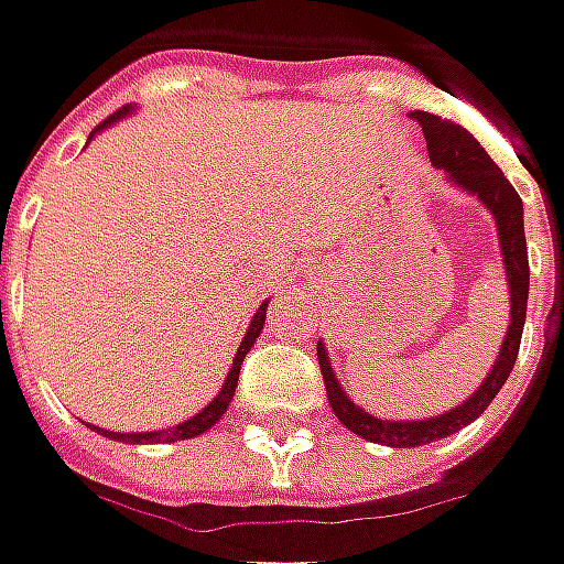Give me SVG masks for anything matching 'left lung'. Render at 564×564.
<instances>
[{"label":"left lung","instance_id":"8db88e82","mask_svg":"<svg viewBox=\"0 0 564 564\" xmlns=\"http://www.w3.org/2000/svg\"><path fill=\"white\" fill-rule=\"evenodd\" d=\"M413 119L423 126L426 135L429 160L448 173V180L467 188L470 195H477L486 208L492 210L496 227H499V246H502L505 274H508V293H511V318H508V334L502 340V350L496 356V366L489 369L486 381L477 391L442 416H429V420H379L372 413H366L362 406H356L347 391L340 388V381L330 372V359L325 354V344H318V366H322V379L328 391L330 410L344 426L356 432L366 442L376 445H391V448H416L429 445L438 438H448L457 429L474 423L486 406L492 404V398L499 394L514 359L521 350V334H524L527 318V290H530V264H527V239H524V205L521 195L514 192V185L505 180V173L492 163V158L479 148V141L467 129L454 126L448 119H438L432 112H413Z\"/></svg>","mask_w":564,"mask_h":564}]
</instances>
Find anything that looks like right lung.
Segmentation results:
<instances>
[{
    "label": "right lung",
    "instance_id": "add662e5",
    "mask_svg": "<svg viewBox=\"0 0 564 564\" xmlns=\"http://www.w3.org/2000/svg\"><path fill=\"white\" fill-rule=\"evenodd\" d=\"M132 112V107H122V110H116L110 116V119H104L94 132H100V129H107V126H112L116 119H122V116H129ZM264 315H268V303H261L258 306V312L252 315V325H249V330H246V337H242V344H239V350H236V359H234V369H230V376H227V381L220 384V391H217V398L210 401L202 413H195L192 420H185V423H180V426H170L166 432H107V429H97L100 435H110V438H116V442H138V445H148V442H183V438H195V435H202V432H208L224 413H227V406H230V401H234V391H236V381H239V369H242V359H246V354L252 350V344H256V337L261 334V328H264Z\"/></svg>",
    "mask_w": 564,
    "mask_h": 564
}]
</instances>
